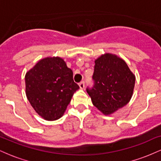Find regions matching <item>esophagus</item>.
Listing matches in <instances>:
<instances>
[{"label":"esophagus","mask_w":161,"mask_h":161,"mask_svg":"<svg viewBox=\"0 0 161 161\" xmlns=\"http://www.w3.org/2000/svg\"><path fill=\"white\" fill-rule=\"evenodd\" d=\"M79 88H80L81 89H83V88H85V82H81L79 84Z\"/></svg>","instance_id":"obj_1"}]
</instances>
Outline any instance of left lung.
I'll list each match as a JSON object with an SVG mask.
<instances>
[{"label": "left lung", "mask_w": 161, "mask_h": 161, "mask_svg": "<svg viewBox=\"0 0 161 161\" xmlns=\"http://www.w3.org/2000/svg\"><path fill=\"white\" fill-rule=\"evenodd\" d=\"M94 86L87 88L92 104L104 115L126 105L133 94L136 76L123 59L104 53L95 60Z\"/></svg>", "instance_id": "left-lung-1"}]
</instances>
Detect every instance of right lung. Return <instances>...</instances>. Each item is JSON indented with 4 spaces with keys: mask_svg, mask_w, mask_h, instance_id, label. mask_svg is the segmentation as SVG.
<instances>
[{
    "mask_svg": "<svg viewBox=\"0 0 161 161\" xmlns=\"http://www.w3.org/2000/svg\"><path fill=\"white\" fill-rule=\"evenodd\" d=\"M73 71L58 57L38 61L25 76V94L38 115L56 120L64 115L73 94L79 88Z\"/></svg>",
    "mask_w": 161,
    "mask_h": 161,
    "instance_id": "obj_1",
    "label": "right lung"
}]
</instances>
